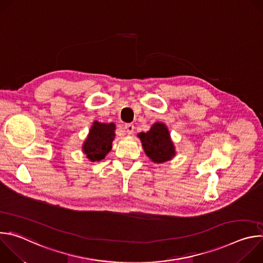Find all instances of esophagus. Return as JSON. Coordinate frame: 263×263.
<instances>
[{"mask_svg":"<svg viewBox=\"0 0 263 263\" xmlns=\"http://www.w3.org/2000/svg\"><path fill=\"white\" fill-rule=\"evenodd\" d=\"M124 129L126 130V132H127L128 134H132L133 131H134V125H133V124H126L125 127H124Z\"/></svg>","mask_w":263,"mask_h":263,"instance_id":"esophagus-1","label":"esophagus"}]
</instances>
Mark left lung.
<instances>
[{
  "mask_svg": "<svg viewBox=\"0 0 263 263\" xmlns=\"http://www.w3.org/2000/svg\"><path fill=\"white\" fill-rule=\"evenodd\" d=\"M139 138L145 154L154 162L161 163L170 160L175 155L174 144L165 125L154 124L148 132L139 133Z\"/></svg>",
  "mask_w": 263,
  "mask_h": 263,
  "instance_id": "1",
  "label": "left lung"
}]
</instances>
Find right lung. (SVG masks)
<instances>
[{"label": "right lung", "mask_w": 263, "mask_h": 263, "mask_svg": "<svg viewBox=\"0 0 263 263\" xmlns=\"http://www.w3.org/2000/svg\"><path fill=\"white\" fill-rule=\"evenodd\" d=\"M115 124L93 123L87 139L84 142L83 151L91 161H100L105 158L112 147V140L115 137Z\"/></svg>", "instance_id": "right-lung-1"}]
</instances>
